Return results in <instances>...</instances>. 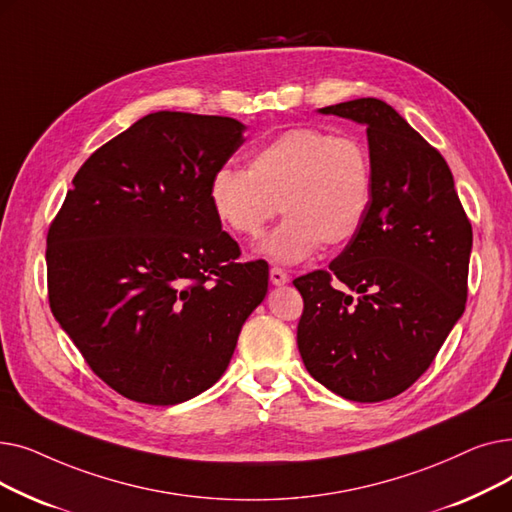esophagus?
Returning a JSON list of instances; mask_svg holds the SVG:
<instances>
[{"label": "esophagus", "mask_w": 512, "mask_h": 512, "mask_svg": "<svg viewBox=\"0 0 512 512\" xmlns=\"http://www.w3.org/2000/svg\"><path fill=\"white\" fill-rule=\"evenodd\" d=\"M270 280H272V284L282 286V284H286L290 278H288V274L282 270V267H272V270H270Z\"/></svg>", "instance_id": "1"}]
</instances>
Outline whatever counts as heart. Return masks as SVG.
Segmentation results:
<instances>
[{
  "instance_id": "b5f03b06",
  "label": "heart",
  "mask_w": 512,
  "mask_h": 512,
  "mask_svg": "<svg viewBox=\"0 0 512 512\" xmlns=\"http://www.w3.org/2000/svg\"><path fill=\"white\" fill-rule=\"evenodd\" d=\"M373 197V161L351 134L294 126L249 155V166H222L209 180L218 222L238 238L255 240L278 211L288 220L263 242L278 263H299L321 242L338 249L363 228Z\"/></svg>"
}]
</instances>
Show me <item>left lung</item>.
<instances>
[{
    "mask_svg": "<svg viewBox=\"0 0 512 512\" xmlns=\"http://www.w3.org/2000/svg\"><path fill=\"white\" fill-rule=\"evenodd\" d=\"M319 112L367 126L373 197L328 270L292 282L305 303L297 344L319 384L380 402L421 378L463 315L473 230L446 159L392 105L361 97Z\"/></svg>",
    "mask_w": 512,
    "mask_h": 512,
    "instance_id": "1",
    "label": "left lung"
}]
</instances>
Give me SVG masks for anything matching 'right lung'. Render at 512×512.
Returning <instances> with one entry per match:
<instances>
[{
    "label": "right lung",
    "mask_w": 512,
    "mask_h": 512,
    "mask_svg": "<svg viewBox=\"0 0 512 512\" xmlns=\"http://www.w3.org/2000/svg\"><path fill=\"white\" fill-rule=\"evenodd\" d=\"M226 116L155 112L101 145L47 232L53 317L101 378L178 405L222 378L270 267L240 263L209 180L242 145Z\"/></svg>",
    "instance_id": "add662e5"
}]
</instances>
